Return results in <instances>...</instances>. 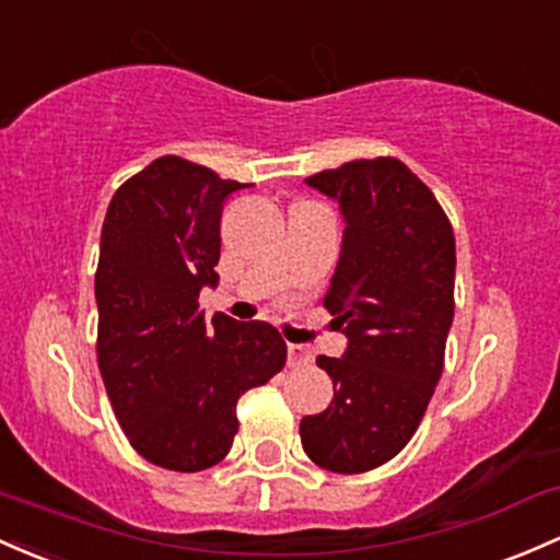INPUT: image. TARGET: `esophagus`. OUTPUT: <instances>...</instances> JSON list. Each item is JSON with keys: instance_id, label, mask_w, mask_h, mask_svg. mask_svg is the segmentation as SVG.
I'll return each mask as SVG.
<instances>
[{"instance_id": "obj_1", "label": "esophagus", "mask_w": 560, "mask_h": 560, "mask_svg": "<svg viewBox=\"0 0 560 560\" xmlns=\"http://www.w3.org/2000/svg\"><path fill=\"white\" fill-rule=\"evenodd\" d=\"M287 361H290V366H308L313 361V355L308 348L290 342V348H287Z\"/></svg>"}]
</instances>
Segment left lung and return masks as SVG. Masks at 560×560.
Wrapping results in <instances>:
<instances>
[{
	"label": "left lung",
	"mask_w": 560,
	"mask_h": 560,
	"mask_svg": "<svg viewBox=\"0 0 560 560\" xmlns=\"http://www.w3.org/2000/svg\"><path fill=\"white\" fill-rule=\"evenodd\" d=\"M340 205L342 249L324 308L348 337L318 355L335 398L300 422L318 468L366 472L396 457L444 372L454 318V231L420 177L393 156L355 159L305 177Z\"/></svg>",
	"instance_id": "1"
}]
</instances>
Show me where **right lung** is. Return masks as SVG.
<instances>
[{"label": "right lung", "mask_w": 560, "mask_h": 560, "mask_svg": "<svg viewBox=\"0 0 560 560\" xmlns=\"http://www.w3.org/2000/svg\"><path fill=\"white\" fill-rule=\"evenodd\" d=\"M249 183L180 156L153 159L110 199L95 273L97 366L135 452L159 468L218 465L238 430L236 401L287 364L266 322L214 313L199 292L218 284L220 214Z\"/></svg>", "instance_id": "add662e5"}]
</instances>
